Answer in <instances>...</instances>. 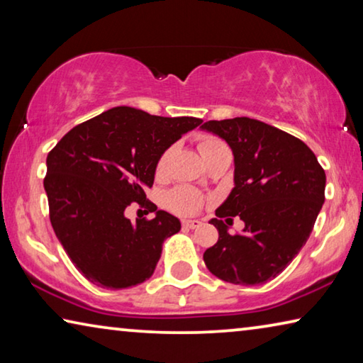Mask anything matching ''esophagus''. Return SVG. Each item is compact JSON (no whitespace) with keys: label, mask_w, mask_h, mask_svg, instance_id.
<instances>
[{"label":"esophagus","mask_w":363,"mask_h":363,"mask_svg":"<svg viewBox=\"0 0 363 363\" xmlns=\"http://www.w3.org/2000/svg\"><path fill=\"white\" fill-rule=\"evenodd\" d=\"M201 223L199 219H187V220H182V227L184 229H196V227H200Z\"/></svg>","instance_id":"esophagus-1"}]
</instances>
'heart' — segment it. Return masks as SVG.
Wrapping results in <instances>:
<instances>
[{"instance_id": "obj_1", "label": "heart", "mask_w": 363, "mask_h": 363, "mask_svg": "<svg viewBox=\"0 0 363 363\" xmlns=\"http://www.w3.org/2000/svg\"><path fill=\"white\" fill-rule=\"evenodd\" d=\"M224 145V143L214 136H201L199 140V149L200 153L203 155L208 150L216 149V147ZM171 149L164 150L162 155H160L157 162V174H163L168 168L169 158H171ZM167 205L171 211L177 214H182V216H187V214H194L199 211L201 206V196L195 192V190L189 187H177L171 190L167 196Z\"/></svg>"}]
</instances>
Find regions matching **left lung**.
Wrapping results in <instances>:
<instances>
[{
  "instance_id": "left-lung-1",
  "label": "left lung",
  "mask_w": 363,
  "mask_h": 363,
  "mask_svg": "<svg viewBox=\"0 0 363 363\" xmlns=\"http://www.w3.org/2000/svg\"><path fill=\"white\" fill-rule=\"evenodd\" d=\"M201 130L224 139L233 153V189L210 223L219 238L203 261L233 285L272 280L304 247L325 201L323 168L303 140L259 120H211ZM232 216L245 223L230 236Z\"/></svg>"
}]
</instances>
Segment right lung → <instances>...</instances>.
<instances>
[{
    "label": "right lung",
    "mask_w": 363,
    "mask_h": 363,
    "mask_svg": "<svg viewBox=\"0 0 363 363\" xmlns=\"http://www.w3.org/2000/svg\"><path fill=\"white\" fill-rule=\"evenodd\" d=\"M201 121L115 107L73 128L48 153L45 190L52 229L91 284L121 290L152 277L163 242L181 230V223L145 201V189L155 179L160 155ZM133 201L156 218L131 223L124 210Z\"/></svg>",
    "instance_id": "obj_1"
}]
</instances>
